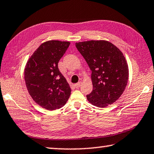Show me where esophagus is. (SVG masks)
<instances>
[{
    "mask_svg": "<svg viewBox=\"0 0 154 154\" xmlns=\"http://www.w3.org/2000/svg\"><path fill=\"white\" fill-rule=\"evenodd\" d=\"M81 85H82V82H79V83H76V84H75L74 85H75V87L76 88H79V87L81 86Z\"/></svg>",
    "mask_w": 154,
    "mask_h": 154,
    "instance_id": "esophagus-1",
    "label": "esophagus"
}]
</instances>
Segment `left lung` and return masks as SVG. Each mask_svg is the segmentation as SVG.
<instances>
[{"instance_id":"left-lung-1","label":"left lung","mask_w":154,"mask_h":154,"mask_svg":"<svg viewBox=\"0 0 154 154\" xmlns=\"http://www.w3.org/2000/svg\"><path fill=\"white\" fill-rule=\"evenodd\" d=\"M75 46L91 71L93 90L87 99L100 108L113 104L123 93L128 82V65L122 52L105 40L82 42Z\"/></svg>"}]
</instances>
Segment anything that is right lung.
Instances as JSON below:
<instances>
[{
    "instance_id": "1",
    "label": "right lung",
    "mask_w": 154,
    "mask_h": 154,
    "mask_svg": "<svg viewBox=\"0 0 154 154\" xmlns=\"http://www.w3.org/2000/svg\"><path fill=\"white\" fill-rule=\"evenodd\" d=\"M70 45L69 42H46L33 52L25 68V82L32 99L48 110L65 105L71 95L69 83L58 63Z\"/></svg>"
}]
</instances>
